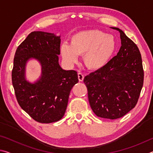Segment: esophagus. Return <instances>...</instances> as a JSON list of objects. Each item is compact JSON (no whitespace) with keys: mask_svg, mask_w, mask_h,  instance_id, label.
<instances>
[{"mask_svg":"<svg viewBox=\"0 0 153 153\" xmlns=\"http://www.w3.org/2000/svg\"><path fill=\"white\" fill-rule=\"evenodd\" d=\"M77 76H78V79H79V82H82L83 80H84V75H83L82 73H78V74H77Z\"/></svg>","mask_w":153,"mask_h":153,"instance_id":"obj_1","label":"esophagus"}]
</instances>
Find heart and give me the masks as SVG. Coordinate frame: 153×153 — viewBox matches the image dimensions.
<instances>
[{
    "label": "heart",
    "instance_id": "1",
    "mask_svg": "<svg viewBox=\"0 0 153 153\" xmlns=\"http://www.w3.org/2000/svg\"><path fill=\"white\" fill-rule=\"evenodd\" d=\"M117 48L115 36L97 30H83L71 38V44L61 46V54L66 63L73 65L83 55L87 68L97 70L104 67L112 57Z\"/></svg>",
    "mask_w": 153,
    "mask_h": 153
}]
</instances>
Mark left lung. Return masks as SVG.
<instances>
[{
    "label": "left lung",
    "instance_id": "obj_1",
    "mask_svg": "<svg viewBox=\"0 0 153 153\" xmlns=\"http://www.w3.org/2000/svg\"><path fill=\"white\" fill-rule=\"evenodd\" d=\"M121 48L107 65L88 75L84 82L90 107L98 117L115 120L135 107L144 82V70L138 46L117 27Z\"/></svg>",
    "mask_w": 153,
    "mask_h": 153
}]
</instances>
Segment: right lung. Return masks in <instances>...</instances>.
I'll return each mask as SVG.
<instances>
[{
	"instance_id": "obj_1",
	"label": "right lung",
	"mask_w": 153,
	"mask_h": 153,
	"mask_svg": "<svg viewBox=\"0 0 153 153\" xmlns=\"http://www.w3.org/2000/svg\"><path fill=\"white\" fill-rule=\"evenodd\" d=\"M60 45V36L35 31L15 54L12 83L15 97L22 109L40 123L55 122L63 117L71 90L78 82L77 71L64 70L59 65ZM30 58L42 67L40 78L34 83L25 79V66Z\"/></svg>"
}]
</instances>
